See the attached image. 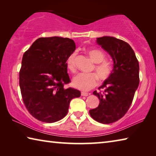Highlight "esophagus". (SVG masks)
<instances>
[{"instance_id":"esophagus-1","label":"esophagus","mask_w":156,"mask_h":156,"mask_svg":"<svg viewBox=\"0 0 156 156\" xmlns=\"http://www.w3.org/2000/svg\"><path fill=\"white\" fill-rule=\"evenodd\" d=\"M81 96H84V97H87L90 94L89 93H88V92H81Z\"/></svg>"}]
</instances>
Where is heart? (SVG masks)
<instances>
[{
  "mask_svg": "<svg viewBox=\"0 0 156 156\" xmlns=\"http://www.w3.org/2000/svg\"><path fill=\"white\" fill-rule=\"evenodd\" d=\"M92 61L95 63L92 71L95 73H80L75 76L73 80V86L83 91H88L94 88L99 83V79L105 81L110 77L112 72V66L110 63L105 61V55L99 49L90 48L86 51ZM76 53L73 52L66 59V67L70 72H76Z\"/></svg>",
  "mask_w": 156,
  "mask_h": 156,
  "instance_id": "1",
  "label": "heart"
}]
</instances>
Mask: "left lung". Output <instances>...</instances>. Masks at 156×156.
<instances>
[{"label":"left lung","mask_w":156,"mask_h":156,"mask_svg":"<svg viewBox=\"0 0 156 156\" xmlns=\"http://www.w3.org/2000/svg\"><path fill=\"white\" fill-rule=\"evenodd\" d=\"M97 42L112 57L114 68L99 88L100 92H93L100 103L89 112L96 121L110 124L124 116L132 105L140 82L139 63L132 47L123 40L104 36L98 37Z\"/></svg>","instance_id":"8db88e82"}]
</instances>
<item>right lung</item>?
Returning a JSON list of instances; mask_svg holds the SVG:
<instances>
[{
    "label": "right lung",
    "mask_w": 156,
    "mask_h": 156,
    "mask_svg": "<svg viewBox=\"0 0 156 156\" xmlns=\"http://www.w3.org/2000/svg\"><path fill=\"white\" fill-rule=\"evenodd\" d=\"M75 48L73 40L55 36L38 38L24 52L19 84L27 110L38 121L62 119L70 101L81 96L77 90L64 88L70 82L66 59Z\"/></svg>",
    "instance_id": "add662e5"
}]
</instances>
